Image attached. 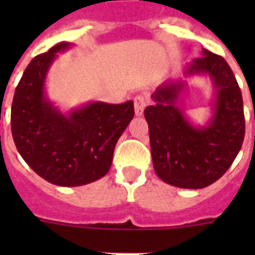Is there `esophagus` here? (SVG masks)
Here are the masks:
<instances>
[{"label":"esophagus","mask_w":255,"mask_h":255,"mask_svg":"<svg viewBox=\"0 0 255 255\" xmlns=\"http://www.w3.org/2000/svg\"><path fill=\"white\" fill-rule=\"evenodd\" d=\"M133 104H135V114L136 116H141L144 112V108L147 106V100L143 95H137L135 96L133 99Z\"/></svg>","instance_id":"obj_1"}]
</instances>
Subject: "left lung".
<instances>
[{"mask_svg": "<svg viewBox=\"0 0 255 255\" xmlns=\"http://www.w3.org/2000/svg\"><path fill=\"white\" fill-rule=\"evenodd\" d=\"M208 77L214 87L211 118L194 125L182 108L186 79ZM153 94L144 110L156 174L169 185L201 189L213 184L237 157L245 136L241 90L233 71L220 55L202 49V57L182 67Z\"/></svg>", "mask_w": 255, "mask_h": 255, "instance_id": "8db88e82", "label": "left lung"}]
</instances>
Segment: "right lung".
<instances>
[{"instance_id":"obj_1","label":"right lung","mask_w":255,"mask_h":255,"mask_svg":"<svg viewBox=\"0 0 255 255\" xmlns=\"http://www.w3.org/2000/svg\"><path fill=\"white\" fill-rule=\"evenodd\" d=\"M73 47L58 43L26 67L14 92L11 133L19 155L46 181L81 186L108 173L118 140L133 115V102L92 100L63 112L46 92V78L58 54Z\"/></svg>"}]
</instances>
